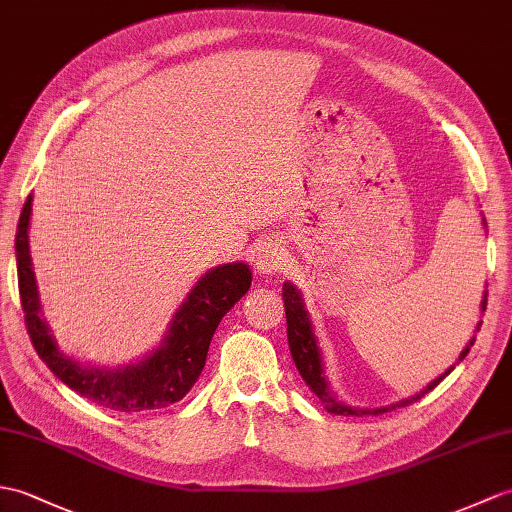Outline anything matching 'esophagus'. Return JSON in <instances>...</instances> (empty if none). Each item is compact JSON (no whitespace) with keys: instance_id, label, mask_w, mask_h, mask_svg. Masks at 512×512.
Instances as JSON below:
<instances>
[{"instance_id":"34e87169","label":"esophagus","mask_w":512,"mask_h":512,"mask_svg":"<svg viewBox=\"0 0 512 512\" xmlns=\"http://www.w3.org/2000/svg\"><path fill=\"white\" fill-rule=\"evenodd\" d=\"M285 266L283 246L277 240H266L255 248V268L259 275L272 277L281 272Z\"/></svg>"}]
</instances>
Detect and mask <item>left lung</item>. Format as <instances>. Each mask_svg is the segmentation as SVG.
<instances>
[{"instance_id": "8db88e82", "label": "left lung", "mask_w": 512, "mask_h": 512, "mask_svg": "<svg viewBox=\"0 0 512 512\" xmlns=\"http://www.w3.org/2000/svg\"><path fill=\"white\" fill-rule=\"evenodd\" d=\"M480 216H482V227L486 231L484 213H480ZM486 294H489V290L482 292L480 314H484V310H486ZM283 303H285V320H288L290 353H292V360H294L296 368H299L301 377L305 379V384L312 388V392H316V397L323 401V406H325L327 412H331V414H351V417H362V414H384V412H390V410L410 406V403L425 397L427 392L434 390L451 371H454L456 364H460L462 360L467 358V353L471 351L473 342H475V334H478L480 327H482V320H478V325H475V329H473V336L469 338L467 347L460 351L456 364H451L443 375H438L436 379H432V382L427 384L421 392H417V395H410L408 399L388 403V406H379V408H355V406H349V403H344L336 395V390L331 388L323 347H320V340H318V334H316L312 314H310V310H307L303 292L296 288L292 281H283Z\"/></svg>"}]
</instances>
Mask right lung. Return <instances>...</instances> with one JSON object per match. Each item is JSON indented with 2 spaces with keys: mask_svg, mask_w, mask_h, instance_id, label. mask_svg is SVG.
<instances>
[{
  "mask_svg": "<svg viewBox=\"0 0 512 512\" xmlns=\"http://www.w3.org/2000/svg\"><path fill=\"white\" fill-rule=\"evenodd\" d=\"M30 218L32 194L21 209L15 251L26 327L45 366L65 386L102 408L146 412L181 401L205 368L209 342L220 320L251 288V266L244 261H229L207 270L176 307L157 347L146 351L141 358L117 366L80 362L58 347L50 325L43 318L30 257Z\"/></svg>",
  "mask_w": 512,
  "mask_h": 512,
  "instance_id": "right-lung-1",
  "label": "right lung"
}]
</instances>
